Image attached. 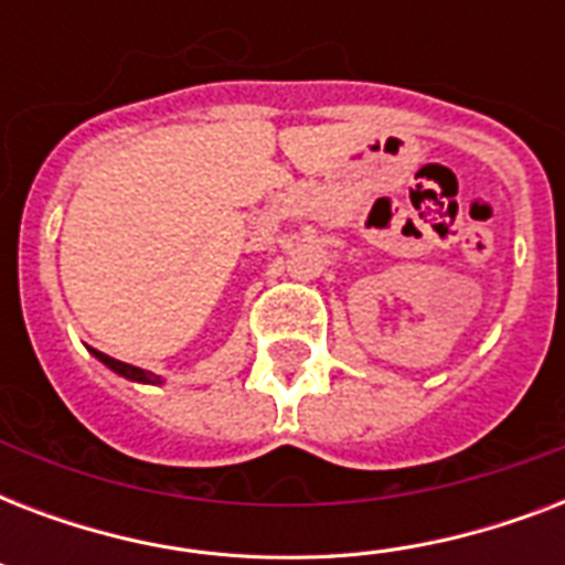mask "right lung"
Instances as JSON below:
<instances>
[{
	"label": "right lung",
	"instance_id": "obj_1",
	"mask_svg": "<svg viewBox=\"0 0 565 565\" xmlns=\"http://www.w3.org/2000/svg\"><path fill=\"white\" fill-rule=\"evenodd\" d=\"M93 354H96V358H99V361L105 363L108 370H114L117 375L128 377V381H137V384H161V375H154V372H146V370H140V366L122 363V361H117V358H110V354L96 352V349H93Z\"/></svg>",
	"mask_w": 565,
	"mask_h": 565
}]
</instances>
